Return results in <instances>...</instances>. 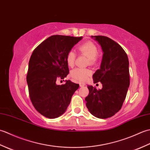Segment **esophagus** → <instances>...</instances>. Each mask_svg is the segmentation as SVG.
<instances>
[{"mask_svg": "<svg viewBox=\"0 0 150 150\" xmlns=\"http://www.w3.org/2000/svg\"><path fill=\"white\" fill-rule=\"evenodd\" d=\"M85 86L84 84H83V83H80V87H83V86Z\"/></svg>", "mask_w": 150, "mask_h": 150, "instance_id": "34e87169", "label": "esophagus"}]
</instances>
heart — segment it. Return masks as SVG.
I'll return each instance as SVG.
<instances>
[{
    "label": "heart",
    "instance_id": "heart-1",
    "mask_svg": "<svg viewBox=\"0 0 150 150\" xmlns=\"http://www.w3.org/2000/svg\"><path fill=\"white\" fill-rule=\"evenodd\" d=\"M79 52L82 55L86 56L88 58L90 64H94L97 59L98 48L94 43L90 41L86 42L81 44L78 47ZM76 55L73 51L71 50L67 53L66 57V63L68 66H74ZM90 71L84 68H75L71 72V77L74 80L79 82H83L86 80L87 77L90 75Z\"/></svg>",
    "mask_w": 150,
    "mask_h": 150
}]
</instances>
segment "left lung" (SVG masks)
<instances>
[{
	"mask_svg": "<svg viewBox=\"0 0 150 150\" xmlns=\"http://www.w3.org/2000/svg\"><path fill=\"white\" fill-rule=\"evenodd\" d=\"M103 52L100 68L93 75V82H100L101 90L88 86L86 105L89 111L99 119H107L119 111L125 100L129 86L128 55L119 44L109 37L91 36Z\"/></svg>",
	"mask_w": 150,
	"mask_h": 150,
	"instance_id": "8db88e82",
	"label": "left lung"
}]
</instances>
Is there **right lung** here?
<instances>
[{
  "label": "right lung",
  "instance_id": "add662e5",
  "mask_svg": "<svg viewBox=\"0 0 150 150\" xmlns=\"http://www.w3.org/2000/svg\"><path fill=\"white\" fill-rule=\"evenodd\" d=\"M82 37L52 35L44 40L32 53L26 81L30 97L38 112L49 119L65 112L78 84L66 81L57 85V79H64L69 73L66 57Z\"/></svg>",
  "mask_w": 150,
  "mask_h": 150
}]
</instances>
